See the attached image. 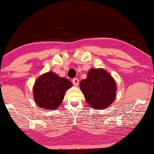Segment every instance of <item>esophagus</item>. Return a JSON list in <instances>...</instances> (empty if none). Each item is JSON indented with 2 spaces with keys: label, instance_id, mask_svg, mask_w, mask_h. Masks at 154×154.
Here are the masks:
<instances>
[{
  "label": "esophagus",
  "instance_id": "34e87169",
  "mask_svg": "<svg viewBox=\"0 0 154 154\" xmlns=\"http://www.w3.org/2000/svg\"><path fill=\"white\" fill-rule=\"evenodd\" d=\"M79 79L77 78H74L73 79H72V83H73V85L75 86H77L79 85Z\"/></svg>",
  "mask_w": 154,
  "mask_h": 154
}]
</instances>
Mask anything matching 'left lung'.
Here are the masks:
<instances>
[{
	"instance_id": "8db88e82",
	"label": "left lung",
	"mask_w": 154,
	"mask_h": 154,
	"mask_svg": "<svg viewBox=\"0 0 154 154\" xmlns=\"http://www.w3.org/2000/svg\"><path fill=\"white\" fill-rule=\"evenodd\" d=\"M86 102L96 110H103L115 100L117 86L112 76L102 68H92L80 82Z\"/></svg>"
}]
</instances>
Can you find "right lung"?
Here are the masks:
<instances>
[{
  "mask_svg": "<svg viewBox=\"0 0 154 154\" xmlns=\"http://www.w3.org/2000/svg\"><path fill=\"white\" fill-rule=\"evenodd\" d=\"M72 83L54 72H47L36 79L33 87L36 104L44 110L57 109L64 100V93Z\"/></svg>",
  "mask_w": 154,
  "mask_h": 154,
  "instance_id": "right-lung-1",
  "label": "right lung"
}]
</instances>
